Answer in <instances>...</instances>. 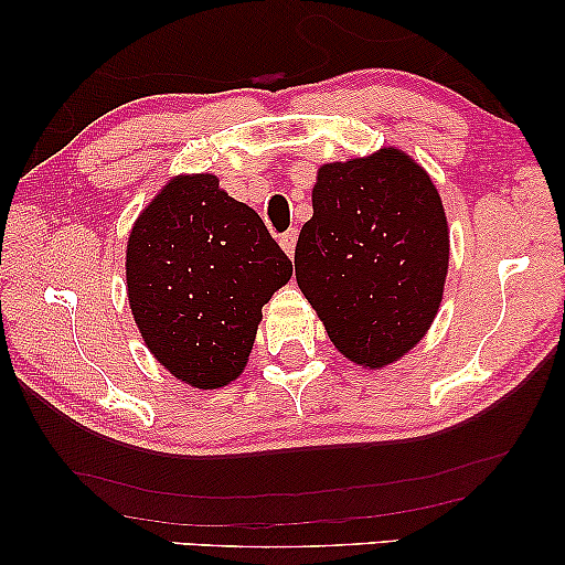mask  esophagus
Listing matches in <instances>:
<instances>
[{"label":"esophagus","instance_id":"1","mask_svg":"<svg viewBox=\"0 0 565 565\" xmlns=\"http://www.w3.org/2000/svg\"><path fill=\"white\" fill-rule=\"evenodd\" d=\"M296 238H298V231L296 228L285 231V234L280 236V246L285 249V254H288V257H292V254H296Z\"/></svg>","mask_w":565,"mask_h":565}]
</instances>
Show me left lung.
I'll list each match as a JSON object with an SVG mask.
<instances>
[{
    "label": "left lung",
    "mask_w": 565,
    "mask_h": 565,
    "mask_svg": "<svg viewBox=\"0 0 565 565\" xmlns=\"http://www.w3.org/2000/svg\"><path fill=\"white\" fill-rule=\"evenodd\" d=\"M450 236L429 174L398 149L319 169L296 244L298 288L362 367L404 358L443 300Z\"/></svg>",
    "instance_id": "left-lung-1"
}]
</instances>
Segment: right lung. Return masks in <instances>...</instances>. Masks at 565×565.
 I'll use <instances>...</instances> for the list:
<instances>
[{
    "instance_id": "add662e5",
    "label": "right lung",
    "mask_w": 565,
    "mask_h": 565,
    "mask_svg": "<svg viewBox=\"0 0 565 565\" xmlns=\"http://www.w3.org/2000/svg\"><path fill=\"white\" fill-rule=\"evenodd\" d=\"M126 275L153 358L195 388H221L244 370L262 306L292 262L249 205L195 174L169 182L136 221Z\"/></svg>"
}]
</instances>
